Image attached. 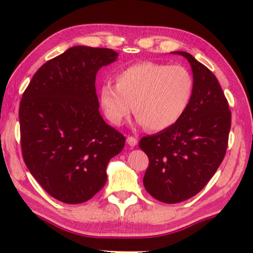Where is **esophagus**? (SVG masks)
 Instances as JSON below:
<instances>
[{"mask_svg": "<svg viewBox=\"0 0 253 253\" xmlns=\"http://www.w3.org/2000/svg\"><path fill=\"white\" fill-rule=\"evenodd\" d=\"M126 143H127V145H129V146L133 147V146H136V145L138 144V140H137V138H134L132 136H129V137L126 138Z\"/></svg>", "mask_w": 253, "mask_h": 253, "instance_id": "esophagus-1", "label": "esophagus"}]
</instances>
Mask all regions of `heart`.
Listing matches in <instances>:
<instances>
[{
    "label": "heart",
    "mask_w": 253,
    "mask_h": 253,
    "mask_svg": "<svg viewBox=\"0 0 253 253\" xmlns=\"http://www.w3.org/2000/svg\"><path fill=\"white\" fill-rule=\"evenodd\" d=\"M193 93V78L182 65L140 62L116 76V85L100 87L99 99L110 123L120 126L133 107L145 129L161 131L181 119Z\"/></svg>",
    "instance_id": "heart-1"
}]
</instances>
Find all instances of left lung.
I'll return each instance as SVG.
<instances>
[{
	"mask_svg": "<svg viewBox=\"0 0 253 253\" xmlns=\"http://www.w3.org/2000/svg\"><path fill=\"white\" fill-rule=\"evenodd\" d=\"M193 72V93L188 108L175 124L143 137L147 154L144 186L159 202L177 204L202 191L226 155L231 112L212 71L185 51Z\"/></svg>",
	"mask_w": 253,
	"mask_h": 253,
	"instance_id": "1",
	"label": "left lung"
}]
</instances>
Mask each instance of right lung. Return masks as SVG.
<instances>
[{"label": "right lung", "mask_w": 253, "mask_h": 253, "mask_svg": "<svg viewBox=\"0 0 253 253\" xmlns=\"http://www.w3.org/2000/svg\"><path fill=\"white\" fill-rule=\"evenodd\" d=\"M109 48L75 46L41 65L19 105L26 167L48 195L65 204L91 199L126 137L100 115L96 72L116 60Z\"/></svg>", "instance_id": "1"}]
</instances>
